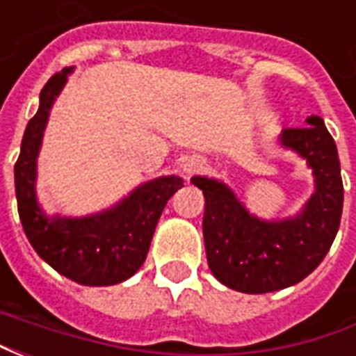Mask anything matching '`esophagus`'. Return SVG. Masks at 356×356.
I'll list each match as a JSON object with an SVG mask.
<instances>
[{"label": "esophagus", "instance_id": "obj_1", "mask_svg": "<svg viewBox=\"0 0 356 356\" xmlns=\"http://www.w3.org/2000/svg\"><path fill=\"white\" fill-rule=\"evenodd\" d=\"M204 168V162H202L200 158H188L183 165V171H185L186 175H193L196 171H200Z\"/></svg>", "mask_w": 356, "mask_h": 356}]
</instances>
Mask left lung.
Returning <instances> with one entry per match:
<instances>
[{
    "label": "left lung",
    "instance_id": "obj_1",
    "mask_svg": "<svg viewBox=\"0 0 356 356\" xmlns=\"http://www.w3.org/2000/svg\"><path fill=\"white\" fill-rule=\"evenodd\" d=\"M305 122L278 135L280 147L303 158L314 177V193L293 217L261 219L223 181L191 179L206 198L202 231L208 265L231 290L267 293L301 282L336 238L343 209L339 156L324 120L309 116Z\"/></svg>",
    "mask_w": 356,
    "mask_h": 356
}]
</instances>
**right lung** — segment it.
Instances as JSON below:
<instances>
[{"mask_svg":"<svg viewBox=\"0 0 356 356\" xmlns=\"http://www.w3.org/2000/svg\"><path fill=\"white\" fill-rule=\"evenodd\" d=\"M74 68L55 74L40 93L15 163V191L22 229L43 261L83 286H114L145 263L165 204L183 186L177 175L143 183L112 208L83 217L47 216L38 202V156L49 112Z\"/></svg>","mask_w":356,"mask_h":356,"instance_id":"right-lung-1","label":"right lung"}]
</instances>
